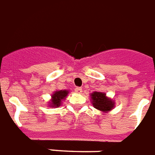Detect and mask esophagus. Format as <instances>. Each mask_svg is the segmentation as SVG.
I'll return each mask as SVG.
<instances>
[{"label":"esophagus","mask_w":155,"mask_h":155,"mask_svg":"<svg viewBox=\"0 0 155 155\" xmlns=\"http://www.w3.org/2000/svg\"><path fill=\"white\" fill-rule=\"evenodd\" d=\"M74 90H75V92L78 93V94H81V93L83 92V89H82V88H81V87H76V88L74 89Z\"/></svg>","instance_id":"obj_1"}]
</instances>
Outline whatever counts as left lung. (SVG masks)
I'll return each instance as SVG.
<instances>
[{"mask_svg": "<svg viewBox=\"0 0 155 155\" xmlns=\"http://www.w3.org/2000/svg\"><path fill=\"white\" fill-rule=\"evenodd\" d=\"M91 99H92L93 106L96 109L102 111V112H108L113 108L115 106V102L111 98H107L106 94L101 92H94L91 94Z\"/></svg>", "mask_w": 155, "mask_h": 155, "instance_id": "obj_1", "label": "left lung"}]
</instances>
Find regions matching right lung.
Here are the masks:
<instances>
[{
  "mask_svg": "<svg viewBox=\"0 0 155 155\" xmlns=\"http://www.w3.org/2000/svg\"><path fill=\"white\" fill-rule=\"evenodd\" d=\"M69 94L68 90H59V91H55L53 94L51 95V100L49 106L52 107H59L61 104V101L64 100L66 98V96Z\"/></svg>",
  "mask_w": 155,
  "mask_h": 155,
  "instance_id": "1",
  "label": "right lung"
}]
</instances>
